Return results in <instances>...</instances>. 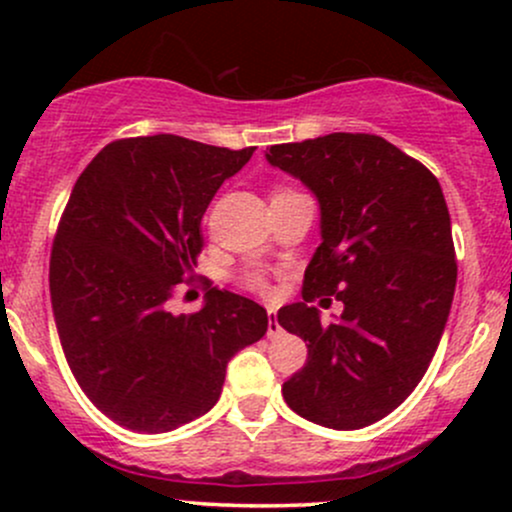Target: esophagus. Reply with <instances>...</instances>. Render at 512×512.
Wrapping results in <instances>:
<instances>
[{
	"label": "esophagus",
	"instance_id": "obj_1",
	"mask_svg": "<svg viewBox=\"0 0 512 512\" xmlns=\"http://www.w3.org/2000/svg\"><path fill=\"white\" fill-rule=\"evenodd\" d=\"M267 317H269V322H267V337H269V339L279 337L281 327H279V320H276V310L269 308V310H267Z\"/></svg>",
	"mask_w": 512,
	"mask_h": 512
}]
</instances>
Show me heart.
I'll use <instances>...</instances> for the list:
<instances>
[{
  "label": "heart",
  "instance_id": "1",
  "mask_svg": "<svg viewBox=\"0 0 512 512\" xmlns=\"http://www.w3.org/2000/svg\"><path fill=\"white\" fill-rule=\"evenodd\" d=\"M279 192H289V190H284V187H281ZM245 284H248L250 289H255V291H260V293H267L269 291L267 276L260 274V272H252V274L245 276Z\"/></svg>",
  "mask_w": 512,
  "mask_h": 512
}]
</instances>
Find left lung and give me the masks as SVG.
Masks as SVG:
<instances>
[{
  "label": "left lung",
  "instance_id": "obj_1",
  "mask_svg": "<svg viewBox=\"0 0 512 512\" xmlns=\"http://www.w3.org/2000/svg\"><path fill=\"white\" fill-rule=\"evenodd\" d=\"M267 161L313 190L322 214L303 301L276 315L308 342L281 392L320 426H370L414 392L448 322L457 262L440 182L378 134L274 144ZM320 295L345 303L337 323L319 322L309 303Z\"/></svg>",
  "mask_w": 512,
  "mask_h": 512
}]
</instances>
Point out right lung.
Wrapping results in <instances>:
<instances>
[{
  "label": "right lung",
  "mask_w": 512,
  "mask_h": 512,
  "mask_svg": "<svg viewBox=\"0 0 512 512\" xmlns=\"http://www.w3.org/2000/svg\"><path fill=\"white\" fill-rule=\"evenodd\" d=\"M255 146L175 134L110 142L76 180L50 255V298L76 383L115 424L166 433L209 411L226 366L267 332V310L209 289L192 315L168 301L192 286L202 216Z\"/></svg>",
  "instance_id": "obj_1"
}]
</instances>
